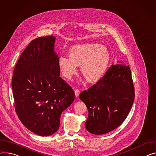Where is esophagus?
<instances>
[{
  "mask_svg": "<svg viewBox=\"0 0 156 156\" xmlns=\"http://www.w3.org/2000/svg\"><path fill=\"white\" fill-rule=\"evenodd\" d=\"M75 96L78 97L80 93V91L78 89H75Z\"/></svg>",
  "mask_w": 156,
  "mask_h": 156,
  "instance_id": "1",
  "label": "esophagus"
}]
</instances>
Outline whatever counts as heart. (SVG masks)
Instances as JSON below:
<instances>
[{
    "mask_svg": "<svg viewBox=\"0 0 156 156\" xmlns=\"http://www.w3.org/2000/svg\"><path fill=\"white\" fill-rule=\"evenodd\" d=\"M69 56L62 55L58 59V66L62 75L71 79L80 65L82 75L90 83L100 80L107 69L110 54L106 47L98 44L87 43L76 45L68 51Z\"/></svg>",
    "mask_w": 156,
    "mask_h": 156,
    "instance_id": "obj_1",
    "label": "heart"
}]
</instances>
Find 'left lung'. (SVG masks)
Instances as JSON below:
<instances>
[{"instance_id":"8db88e82","label":"left lung","mask_w":156,"mask_h":156,"mask_svg":"<svg viewBox=\"0 0 156 156\" xmlns=\"http://www.w3.org/2000/svg\"><path fill=\"white\" fill-rule=\"evenodd\" d=\"M134 96L129 65H111L100 80L79 96L88 109V131L100 135L117 128L128 115Z\"/></svg>"}]
</instances>
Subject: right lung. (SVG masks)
I'll use <instances>...</instances> for the list:
<instances>
[{
	"mask_svg": "<svg viewBox=\"0 0 156 156\" xmlns=\"http://www.w3.org/2000/svg\"><path fill=\"white\" fill-rule=\"evenodd\" d=\"M55 40L52 35L32 40L20 56L12 80L19 119L28 129L41 136L57 131L62 112L75 99L72 88L60 77Z\"/></svg>",
	"mask_w": 156,
	"mask_h": 156,
	"instance_id": "obj_1",
	"label": "right lung"
}]
</instances>
